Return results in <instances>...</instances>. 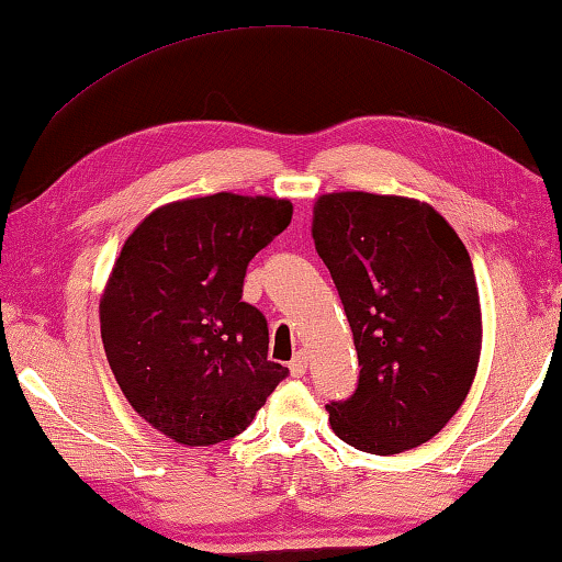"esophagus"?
I'll list each match as a JSON object with an SVG mask.
<instances>
[{
	"label": "esophagus",
	"instance_id": "1",
	"mask_svg": "<svg viewBox=\"0 0 562 562\" xmlns=\"http://www.w3.org/2000/svg\"><path fill=\"white\" fill-rule=\"evenodd\" d=\"M290 373L294 375V379H302L304 373H307V353H297L294 359L290 361Z\"/></svg>",
	"mask_w": 562,
	"mask_h": 562
}]
</instances>
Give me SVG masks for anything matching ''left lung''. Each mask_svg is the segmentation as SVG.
<instances>
[{
    "mask_svg": "<svg viewBox=\"0 0 562 562\" xmlns=\"http://www.w3.org/2000/svg\"><path fill=\"white\" fill-rule=\"evenodd\" d=\"M312 238L361 366L349 401L326 405L331 430L383 457L432 440L464 403L482 356L464 243L430 203L369 191L322 193Z\"/></svg>",
    "mask_w": 562,
    "mask_h": 562,
    "instance_id": "left-lung-1",
    "label": "left lung"
}]
</instances>
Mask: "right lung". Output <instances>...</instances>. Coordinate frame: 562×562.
<instances>
[{
    "instance_id": "add662e5",
    "label": "right lung",
    "mask_w": 562,
    "mask_h": 562,
    "mask_svg": "<svg viewBox=\"0 0 562 562\" xmlns=\"http://www.w3.org/2000/svg\"><path fill=\"white\" fill-rule=\"evenodd\" d=\"M290 221V199H179L147 213L115 258L100 294L108 363L135 413L177 445L240 435L288 375L240 294L255 252Z\"/></svg>"
}]
</instances>
